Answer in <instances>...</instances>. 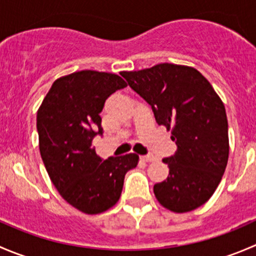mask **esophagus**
Wrapping results in <instances>:
<instances>
[{"label": "esophagus", "mask_w": 256, "mask_h": 256, "mask_svg": "<svg viewBox=\"0 0 256 256\" xmlns=\"http://www.w3.org/2000/svg\"><path fill=\"white\" fill-rule=\"evenodd\" d=\"M141 160L144 162H154L156 160V157L154 154H146V156H141Z\"/></svg>", "instance_id": "34e87169"}]
</instances>
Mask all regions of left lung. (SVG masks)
Segmentation results:
<instances>
[{
  "label": "left lung",
  "instance_id": "obj_1",
  "mask_svg": "<svg viewBox=\"0 0 256 256\" xmlns=\"http://www.w3.org/2000/svg\"><path fill=\"white\" fill-rule=\"evenodd\" d=\"M128 84L152 108L158 125L171 131L177 144L164 158L168 177L154 186L160 204L186 213L204 204L220 183L229 157L226 108L197 69L161 63L122 72Z\"/></svg>",
  "mask_w": 256,
  "mask_h": 256
}]
</instances>
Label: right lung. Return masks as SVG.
Returning a JSON list of instances; mask_svg holds the SVG:
<instances>
[{
	"label": "right lung",
	"mask_w": 256,
	"mask_h": 256,
	"mask_svg": "<svg viewBox=\"0 0 256 256\" xmlns=\"http://www.w3.org/2000/svg\"><path fill=\"white\" fill-rule=\"evenodd\" d=\"M128 86L116 74L82 70L53 82L37 112L40 151L59 194L85 214H99L118 203L136 154L100 158L92 147L102 135L99 114L105 100Z\"/></svg>",
	"instance_id": "1"
}]
</instances>
